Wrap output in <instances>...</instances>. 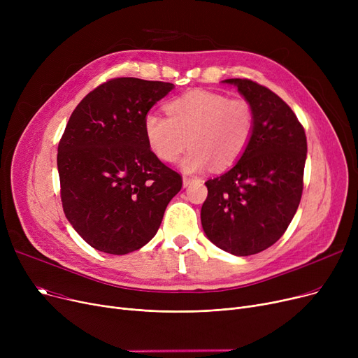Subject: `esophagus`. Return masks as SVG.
<instances>
[{
	"label": "esophagus",
	"mask_w": 358,
	"mask_h": 358,
	"mask_svg": "<svg viewBox=\"0 0 358 358\" xmlns=\"http://www.w3.org/2000/svg\"><path fill=\"white\" fill-rule=\"evenodd\" d=\"M193 181H194V180L190 178V177H182V185H184V187H189Z\"/></svg>",
	"instance_id": "esophagus-1"
}]
</instances>
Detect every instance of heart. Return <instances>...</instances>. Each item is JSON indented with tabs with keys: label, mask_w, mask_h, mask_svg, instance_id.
Here are the masks:
<instances>
[{
	"label": "heart",
	"mask_w": 358,
	"mask_h": 358,
	"mask_svg": "<svg viewBox=\"0 0 358 358\" xmlns=\"http://www.w3.org/2000/svg\"><path fill=\"white\" fill-rule=\"evenodd\" d=\"M165 110L168 117L154 111L145 116L146 142L165 162H174L189 145L180 164L185 173L235 164L254 134V110L245 99L196 90L169 101Z\"/></svg>",
	"instance_id": "b5f03b06"
}]
</instances>
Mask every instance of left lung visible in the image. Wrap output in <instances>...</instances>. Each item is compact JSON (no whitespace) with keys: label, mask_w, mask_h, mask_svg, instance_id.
I'll return each mask as SVG.
<instances>
[{"label":"left lung","mask_w":358,"mask_h":358,"mask_svg":"<svg viewBox=\"0 0 358 358\" xmlns=\"http://www.w3.org/2000/svg\"><path fill=\"white\" fill-rule=\"evenodd\" d=\"M252 110V138L238 162L209 180L201 227L215 245L236 257L267 250L290 224L302 197L308 143L293 110L251 80H224Z\"/></svg>","instance_id":"obj_1"}]
</instances>
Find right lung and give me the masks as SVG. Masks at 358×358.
Here are the masks:
<instances>
[{
	"instance_id": "right-lung-1",
	"label": "right lung",
	"mask_w": 358,
	"mask_h": 358,
	"mask_svg": "<svg viewBox=\"0 0 358 358\" xmlns=\"http://www.w3.org/2000/svg\"><path fill=\"white\" fill-rule=\"evenodd\" d=\"M174 84L110 80L83 99L58 146L61 199L78 235L124 255L155 236L181 177L150 150L143 119Z\"/></svg>"
}]
</instances>
